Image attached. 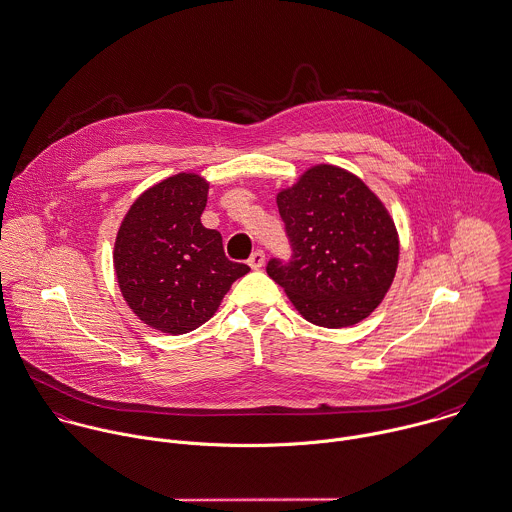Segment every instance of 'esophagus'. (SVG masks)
<instances>
[{"instance_id":"34e87169","label":"esophagus","mask_w":512,"mask_h":512,"mask_svg":"<svg viewBox=\"0 0 512 512\" xmlns=\"http://www.w3.org/2000/svg\"><path fill=\"white\" fill-rule=\"evenodd\" d=\"M264 262H266L264 252H262V250H256V252H252V256H250V260H248V266H250L252 270H260V268L264 266Z\"/></svg>"}]
</instances>
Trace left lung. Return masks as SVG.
I'll use <instances>...</instances> for the list:
<instances>
[{"label":"left lung","instance_id":"obj_1","mask_svg":"<svg viewBox=\"0 0 512 512\" xmlns=\"http://www.w3.org/2000/svg\"><path fill=\"white\" fill-rule=\"evenodd\" d=\"M276 204L294 262L270 260L268 276L314 326L338 330L365 320L399 264L397 226L381 198L357 174L322 163L278 190Z\"/></svg>","mask_w":512,"mask_h":512}]
</instances>
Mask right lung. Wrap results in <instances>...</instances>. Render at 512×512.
Instances as JSON below:
<instances>
[{
  "label": "right lung",
  "instance_id": "obj_1",
  "mask_svg": "<svg viewBox=\"0 0 512 512\" xmlns=\"http://www.w3.org/2000/svg\"><path fill=\"white\" fill-rule=\"evenodd\" d=\"M208 188L198 172L163 178L139 194L117 230L119 290L143 324L169 336L208 322L232 282L250 272L224 256L220 232L202 226Z\"/></svg>",
  "mask_w": 512,
  "mask_h": 512
}]
</instances>
